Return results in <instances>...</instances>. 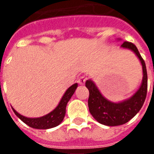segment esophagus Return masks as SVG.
Returning a JSON list of instances; mask_svg holds the SVG:
<instances>
[{
    "label": "esophagus",
    "instance_id": "obj_1",
    "mask_svg": "<svg viewBox=\"0 0 154 154\" xmlns=\"http://www.w3.org/2000/svg\"><path fill=\"white\" fill-rule=\"evenodd\" d=\"M85 82V77H80L78 81H77V83L79 85H84Z\"/></svg>",
    "mask_w": 154,
    "mask_h": 154
}]
</instances>
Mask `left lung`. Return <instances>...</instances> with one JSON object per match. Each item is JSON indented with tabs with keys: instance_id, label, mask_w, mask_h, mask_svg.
<instances>
[{
	"instance_id": "left-lung-1",
	"label": "left lung",
	"mask_w": 154,
	"mask_h": 154,
	"mask_svg": "<svg viewBox=\"0 0 154 154\" xmlns=\"http://www.w3.org/2000/svg\"><path fill=\"white\" fill-rule=\"evenodd\" d=\"M122 47L131 49L136 53L141 60L143 69V80L141 87L131 98L123 102L112 103L101 95L91 80L85 82V86L89 92L88 100L89 112L99 123L109 126L121 125L132 119L141 109L147 94L148 77L145 60L141 57L136 45L131 42H123Z\"/></svg>"
}]
</instances>
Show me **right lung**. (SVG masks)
<instances>
[{"label": "right lung", "mask_w": 154, "mask_h": 154, "mask_svg": "<svg viewBox=\"0 0 154 154\" xmlns=\"http://www.w3.org/2000/svg\"><path fill=\"white\" fill-rule=\"evenodd\" d=\"M77 84L75 83L70 86L69 89L66 90V92L62 97V98L60 100L59 105L55 109L49 112V114L43 116L42 117L38 118H28L25 117L20 113H18L13 108H12L13 112L19 118H20L23 122H25V124L28 125L29 126L34 128V129H47L53 128V127L57 126L60 122H62L65 115V109L67 105L68 101H69L71 97L73 95L75 90L77 89Z\"/></svg>", "instance_id": "1"}]
</instances>
